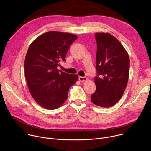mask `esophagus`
Returning a JSON list of instances; mask_svg holds the SVG:
<instances>
[{
	"label": "esophagus",
	"instance_id": "1",
	"mask_svg": "<svg viewBox=\"0 0 151 151\" xmlns=\"http://www.w3.org/2000/svg\"><path fill=\"white\" fill-rule=\"evenodd\" d=\"M79 80L81 81V82H84L85 81L87 80V78L85 77V76H79Z\"/></svg>",
	"mask_w": 151,
	"mask_h": 151
}]
</instances>
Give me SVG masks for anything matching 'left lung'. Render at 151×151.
<instances>
[{"instance_id":"obj_1","label":"left lung","mask_w":151,"mask_h":151,"mask_svg":"<svg viewBox=\"0 0 151 151\" xmlns=\"http://www.w3.org/2000/svg\"><path fill=\"white\" fill-rule=\"evenodd\" d=\"M95 37L97 73L94 78L96 90L91 100L100 107H109L121 99L126 88L130 59L120 42L112 35L97 33Z\"/></svg>"}]
</instances>
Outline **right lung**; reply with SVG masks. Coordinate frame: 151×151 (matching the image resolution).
<instances>
[{"instance_id": "obj_1", "label": "right lung", "mask_w": 151, "mask_h": 151, "mask_svg": "<svg viewBox=\"0 0 151 151\" xmlns=\"http://www.w3.org/2000/svg\"><path fill=\"white\" fill-rule=\"evenodd\" d=\"M75 35L56 31L46 32L30 44L24 61L29 91L35 100L47 109H55L67 100L68 91L78 79V75L58 70Z\"/></svg>"}]
</instances>
